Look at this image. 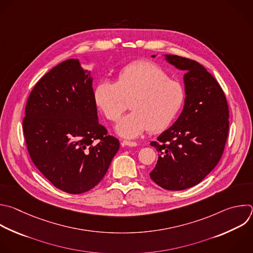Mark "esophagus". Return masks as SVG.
<instances>
[{"label": "esophagus", "instance_id": "34e87169", "mask_svg": "<svg viewBox=\"0 0 253 253\" xmlns=\"http://www.w3.org/2000/svg\"><path fill=\"white\" fill-rule=\"evenodd\" d=\"M122 146H129V147H136L137 146V143L136 142H133V141H127V140H124L122 141Z\"/></svg>", "mask_w": 253, "mask_h": 253}]
</instances>
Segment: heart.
Listing matches in <instances>:
<instances>
[{
	"mask_svg": "<svg viewBox=\"0 0 253 253\" xmlns=\"http://www.w3.org/2000/svg\"><path fill=\"white\" fill-rule=\"evenodd\" d=\"M125 99H131L132 111L117 123L115 131L132 139L146 130L157 133L169 126L185 103L186 90L157 63L141 60L123 67L116 82L103 79L95 86V103L110 121L120 118L126 108Z\"/></svg>",
	"mask_w": 253,
	"mask_h": 253,
	"instance_id": "1",
	"label": "heart"
}]
</instances>
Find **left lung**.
Returning a JSON list of instances; mask_svg holds the SVG:
<instances>
[{
    "label": "left lung",
    "instance_id": "8db88e82",
    "mask_svg": "<svg viewBox=\"0 0 253 253\" xmlns=\"http://www.w3.org/2000/svg\"><path fill=\"white\" fill-rule=\"evenodd\" d=\"M165 59L187 71L186 100L177 121L150 143L159 153L150 177L163 189L182 191L201 183L219 162L229 112L218 82L202 64L174 54H165Z\"/></svg>",
    "mask_w": 253,
    "mask_h": 253
}]
</instances>
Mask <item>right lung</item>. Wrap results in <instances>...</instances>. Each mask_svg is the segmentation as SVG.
<instances>
[{
	"instance_id": "obj_1",
	"label": "right lung",
	"mask_w": 253,
	"mask_h": 253,
	"mask_svg": "<svg viewBox=\"0 0 253 253\" xmlns=\"http://www.w3.org/2000/svg\"><path fill=\"white\" fill-rule=\"evenodd\" d=\"M25 114L31 159L55 188L77 195L103 179L119 140L99 124L92 77L78 59L62 61L38 81Z\"/></svg>"
}]
</instances>
